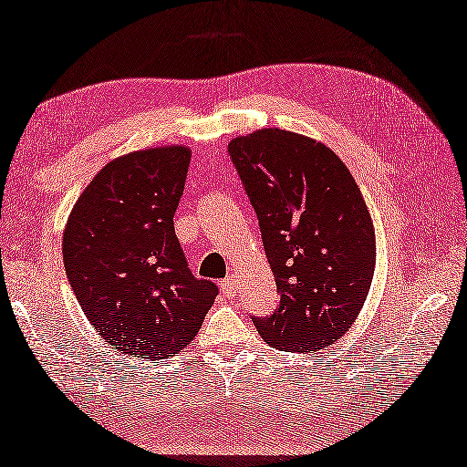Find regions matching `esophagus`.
Masks as SVG:
<instances>
[{
	"label": "esophagus",
	"instance_id": "1",
	"mask_svg": "<svg viewBox=\"0 0 467 467\" xmlns=\"http://www.w3.org/2000/svg\"><path fill=\"white\" fill-rule=\"evenodd\" d=\"M222 292L225 294V296H234V292H235V282H234V278H225V280L222 282Z\"/></svg>",
	"mask_w": 467,
	"mask_h": 467
}]
</instances>
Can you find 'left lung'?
<instances>
[{
    "instance_id": "1",
    "label": "left lung",
    "mask_w": 467,
    "mask_h": 467,
    "mask_svg": "<svg viewBox=\"0 0 467 467\" xmlns=\"http://www.w3.org/2000/svg\"><path fill=\"white\" fill-rule=\"evenodd\" d=\"M230 157L260 222L280 306L255 318L286 353L327 348L353 327L375 274V230L347 165L310 137L262 129Z\"/></svg>"
}]
</instances>
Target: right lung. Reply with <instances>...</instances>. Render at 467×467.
<instances>
[{
    "label": "right lung",
    "mask_w": 467,
    "mask_h": 467,
    "mask_svg": "<svg viewBox=\"0 0 467 467\" xmlns=\"http://www.w3.org/2000/svg\"><path fill=\"white\" fill-rule=\"evenodd\" d=\"M192 161L187 147L132 150L104 165L72 207L62 255L76 300L104 342L167 358L203 325L217 286L197 280L173 215Z\"/></svg>",
    "instance_id": "obj_1"
}]
</instances>
